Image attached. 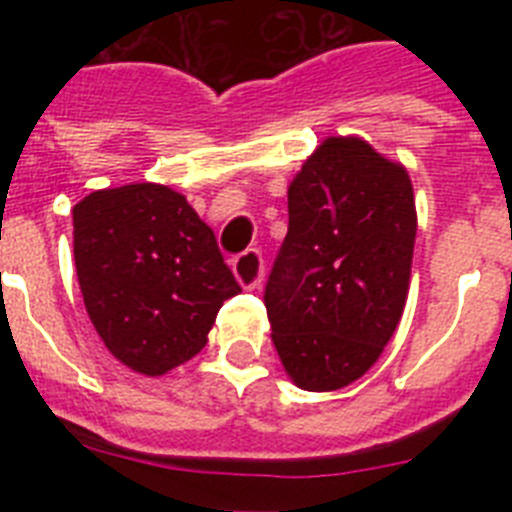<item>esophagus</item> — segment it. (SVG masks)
<instances>
[{
  "mask_svg": "<svg viewBox=\"0 0 512 512\" xmlns=\"http://www.w3.org/2000/svg\"><path fill=\"white\" fill-rule=\"evenodd\" d=\"M233 274L243 289H256L264 282V259L256 248L243 251L238 259L233 261Z\"/></svg>",
  "mask_w": 512,
  "mask_h": 512,
  "instance_id": "1",
  "label": "esophagus"
}]
</instances>
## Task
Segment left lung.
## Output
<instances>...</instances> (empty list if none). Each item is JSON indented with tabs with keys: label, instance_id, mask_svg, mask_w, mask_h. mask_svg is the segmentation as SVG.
<instances>
[{
	"label": "left lung",
	"instance_id": "1",
	"mask_svg": "<svg viewBox=\"0 0 512 512\" xmlns=\"http://www.w3.org/2000/svg\"><path fill=\"white\" fill-rule=\"evenodd\" d=\"M289 228L266 282L271 341L307 392L364 377L405 310L415 212L408 169L356 135H330L287 189Z\"/></svg>",
	"mask_w": 512,
	"mask_h": 512
}]
</instances>
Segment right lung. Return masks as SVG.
<instances>
[{
	"label": "right lung",
	"mask_w": 512,
	"mask_h": 512,
	"mask_svg": "<svg viewBox=\"0 0 512 512\" xmlns=\"http://www.w3.org/2000/svg\"><path fill=\"white\" fill-rule=\"evenodd\" d=\"M74 261L107 351L146 377L200 354L241 292L210 225L164 184L97 189L74 205Z\"/></svg>",
	"instance_id": "1"
}]
</instances>
